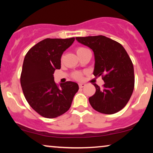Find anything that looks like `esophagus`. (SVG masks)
Returning a JSON list of instances; mask_svg holds the SVG:
<instances>
[{
    "label": "esophagus",
    "instance_id": "esophagus-1",
    "mask_svg": "<svg viewBox=\"0 0 153 153\" xmlns=\"http://www.w3.org/2000/svg\"><path fill=\"white\" fill-rule=\"evenodd\" d=\"M85 85V83H79V88H82L84 87Z\"/></svg>",
    "mask_w": 153,
    "mask_h": 153
}]
</instances>
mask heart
Masks as SVG:
<instances>
[{"instance_id":"heart-1","label":"heart","mask_w":153,"mask_h":153,"mask_svg":"<svg viewBox=\"0 0 153 153\" xmlns=\"http://www.w3.org/2000/svg\"><path fill=\"white\" fill-rule=\"evenodd\" d=\"M86 50H88V49H85V48H84V47H79L78 48H76V52L77 55L79 56V55H80V54L82 53L83 52H84L85 51H86ZM72 77L74 79H76V80H81V79H83V73L82 72H75V73H74V74H72Z\"/></svg>"}]
</instances>
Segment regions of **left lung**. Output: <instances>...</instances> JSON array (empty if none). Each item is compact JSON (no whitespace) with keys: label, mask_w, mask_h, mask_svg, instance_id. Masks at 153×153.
Wrapping results in <instances>:
<instances>
[{"label":"left lung","mask_w":153,"mask_h":153,"mask_svg":"<svg viewBox=\"0 0 153 153\" xmlns=\"http://www.w3.org/2000/svg\"><path fill=\"white\" fill-rule=\"evenodd\" d=\"M79 42L93 50L95 76H102L103 88L94 83L95 93L89 97L94 109L104 114H114L123 109L130 99L134 88L132 62L124 47L103 35L76 37Z\"/></svg>","instance_id":"obj_1"}]
</instances>
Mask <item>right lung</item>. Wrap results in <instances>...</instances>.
Segmentation results:
<instances>
[{"instance_id": "add662e5", "label": "right lung", "mask_w": 153, "mask_h": 153, "mask_svg": "<svg viewBox=\"0 0 153 153\" xmlns=\"http://www.w3.org/2000/svg\"><path fill=\"white\" fill-rule=\"evenodd\" d=\"M74 37L47 38L27 52L21 74L23 93L31 107L40 116L54 118L68 111L79 85L72 81L57 85L53 73L60 69L62 54Z\"/></svg>"}]
</instances>
